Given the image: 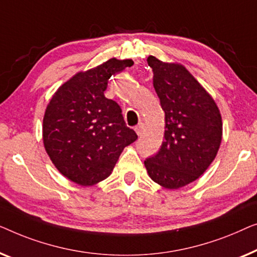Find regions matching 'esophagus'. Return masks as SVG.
<instances>
[{
	"mask_svg": "<svg viewBox=\"0 0 257 257\" xmlns=\"http://www.w3.org/2000/svg\"><path fill=\"white\" fill-rule=\"evenodd\" d=\"M135 132H136V134L139 136H141L143 134V132H144V123H140V124H137L136 127H135Z\"/></svg>",
	"mask_w": 257,
	"mask_h": 257,
	"instance_id": "esophagus-1",
	"label": "esophagus"
}]
</instances>
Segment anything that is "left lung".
<instances>
[{
	"instance_id": "1",
	"label": "left lung",
	"mask_w": 257,
	"mask_h": 257,
	"mask_svg": "<svg viewBox=\"0 0 257 257\" xmlns=\"http://www.w3.org/2000/svg\"><path fill=\"white\" fill-rule=\"evenodd\" d=\"M154 87L165 113L164 141L144 165L155 183L177 190L194 182L216 156L222 139L215 101L185 66L148 57Z\"/></svg>"
}]
</instances>
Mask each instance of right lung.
<instances>
[{
	"label": "right lung",
	"mask_w": 257,
	"mask_h": 257,
	"mask_svg": "<svg viewBox=\"0 0 257 257\" xmlns=\"http://www.w3.org/2000/svg\"><path fill=\"white\" fill-rule=\"evenodd\" d=\"M132 59L111 58L64 82L46 107L43 142L61 175L78 185L92 186L110 176L123 149L137 140L122 110L107 99L108 79L133 66Z\"/></svg>",
	"instance_id": "obj_1"
}]
</instances>
